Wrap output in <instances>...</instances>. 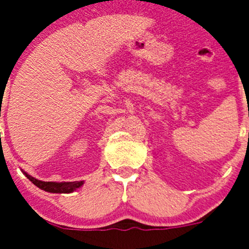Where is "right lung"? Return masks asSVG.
<instances>
[{
    "label": "right lung",
    "instance_id": "1",
    "mask_svg": "<svg viewBox=\"0 0 249 249\" xmlns=\"http://www.w3.org/2000/svg\"><path fill=\"white\" fill-rule=\"evenodd\" d=\"M24 172V171H22ZM24 175L34 183L36 187H38L39 189L46 190V192L49 193H59V194H70V193L74 192V190L78 189L83 185V180H79V182H43V180H39L37 178L32 177V176L27 175L26 172H24Z\"/></svg>",
    "mask_w": 249,
    "mask_h": 249
}]
</instances>
